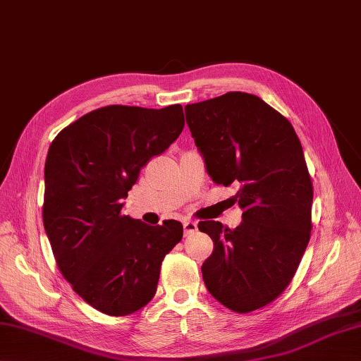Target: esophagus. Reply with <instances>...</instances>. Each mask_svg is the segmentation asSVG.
<instances>
[{"label":"esophagus","mask_w":361,"mask_h":361,"mask_svg":"<svg viewBox=\"0 0 361 361\" xmlns=\"http://www.w3.org/2000/svg\"><path fill=\"white\" fill-rule=\"evenodd\" d=\"M183 228H185V235H189L197 231V224L192 220H185L183 221Z\"/></svg>","instance_id":"esophagus-1"}]
</instances>
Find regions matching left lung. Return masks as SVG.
I'll use <instances>...</instances> for the list:
<instances>
[{
  "label": "left lung",
  "instance_id": "1",
  "mask_svg": "<svg viewBox=\"0 0 361 361\" xmlns=\"http://www.w3.org/2000/svg\"><path fill=\"white\" fill-rule=\"evenodd\" d=\"M186 122L216 185L239 188L242 224L200 221L214 242L202 265L206 288L237 313L287 288L310 239L313 188L299 137L262 99L231 91L186 105Z\"/></svg>",
  "mask_w": 361,
  "mask_h": 361
}]
</instances>
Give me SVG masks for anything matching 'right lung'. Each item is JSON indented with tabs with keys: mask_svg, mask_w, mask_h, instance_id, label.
Masks as SVG:
<instances>
[{
	"mask_svg": "<svg viewBox=\"0 0 361 361\" xmlns=\"http://www.w3.org/2000/svg\"><path fill=\"white\" fill-rule=\"evenodd\" d=\"M185 127L181 105H109L65 127L44 163L43 225L57 267L91 307L111 317L142 309L155 296L161 262L183 225L149 226L124 216L141 167Z\"/></svg>",
	"mask_w": 361,
	"mask_h": 361,
	"instance_id": "1",
	"label": "right lung"
}]
</instances>
